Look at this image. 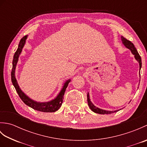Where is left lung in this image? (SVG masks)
<instances>
[{
    "label": "left lung",
    "mask_w": 147,
    "mask_h": 147,
    "mask_svg": "<svg viewBox=\"0 0 147 147\" xmlns=\"http://www.w3.org/2000/svg\"><path fill=\"white\" fill-rule=\"evenodd\" d=\"M121 40H122V42H123V43L124 44V45L125 46L126 48L129 49L131 51V52L132 54L135 55V59L138 62V63H139L140 71V69H141V67H142V59H141V57H140V55H139L138 51H137V50L135 47V45H133V43L131 42H130L129 40H127L126 38H125L123 36H121ZM87 101H88V106L90 108V109H91L93 112H95V113L100 114H108L114 113V112H116L119 111V110H116V111H105V110H103V109H99L98 107H95V106L92 104V102L90 101V95H89L88 92V94H87Z\"/></svg>",
    "instance_id": "left-lung-1"
}]
</instances>
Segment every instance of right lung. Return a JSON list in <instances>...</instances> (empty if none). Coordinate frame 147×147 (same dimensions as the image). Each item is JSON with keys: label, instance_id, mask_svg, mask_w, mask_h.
I'll return each mask as SVG.
<instances>
[{"label": "right lung", "instance_id": "right-lung-1", "mask_svg": "<svg viewBox=\"0 0 147 147\" xmlns=\"http://www.w3.org/2000/svg\"><path fill=\"white\" fill-rule=\"evenodd\" d=\"M27 37L28 36L26 35L23 36V38L21 39L20 43H19L18 48L14 55L13 60H12V68L11 71V81L12 85H14V88L16 90L17 93H18L19 96H20V98L23 100L24 104L27 105L28 106H29V107H32L33 109H35L36 111H41L43 112H54L55 111H57L62 105L64 98L63 96L65 92V89H66L69 83L71 82V80H68L64 83V86L62 87V90H61V92L59 93L58 95L56 96L54 99H53L49 102H38L34 101L33 100L29 98L25 93L22 91L21 88H20V86L18 85L16 79L15 70L18 61L19 56L21 54L22 49H23L24 44H25Z\"/></svg>", "mask_w": 147, "mask_h": 147}]
</instances>
